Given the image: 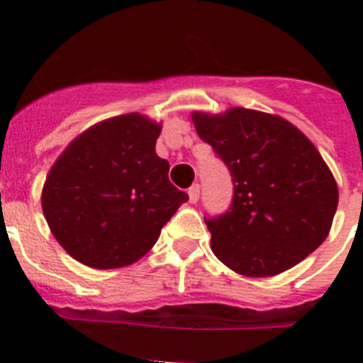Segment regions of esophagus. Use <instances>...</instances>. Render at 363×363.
<instances>
[{
    "label": "esophagus",
    "mask_w": 363,
    "mask_h": 363,
    "mask_svg": "<svg viewBox=\"0 0 363 363\" xmlns=\"http://www.w3.org/2000/svg\"><path fill=\"white\" fill-rule=\"evenodd\" d=\"M198 200H200V185L194 184L189 189V201H191V203H196Z\"/></svg>",
    "instance_id": "1"
}]
</instances>
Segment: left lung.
I'll list each match as a JSON object with an SVG mask.
<instances>
[{"label": "left lung", "instance_id": "left-lung-1", "mask_svg": "<svg viewBox=\"0 0 363 363\" xmlns=\"http://www.w3.org/2000/svg\"><path fill=\"white\" fill-rule=\"evenodd\" d=\"M192 121L233 178L229 209L205 218L221 264L245 277H274L322 245L338 187L293 123L240 107L220 116L194 112Z\"/></svg>", "mask_w": 363, "mask_h": 363}]
</instances>
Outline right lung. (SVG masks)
Returning <instances> with one entry per match:
<instances>
[{
  "label": "right lung",
  "mask_w": 363,
  "mask_h": 363,
  "mask_svg": "<svg viewBox=\"0 0 363 363\" xmlns=\"http://www.w3.org/2000/svg\"><path fill=\"white\" fill-rule=\"evenodd\" d=\"M160 130L134 112L111 118L79 134L54 163L41 205L54 238L74 259L94 269L134 264L189 200L154 150Z\"/></svg>",
  "instance_id": "add662e5"
}]
</instances>
